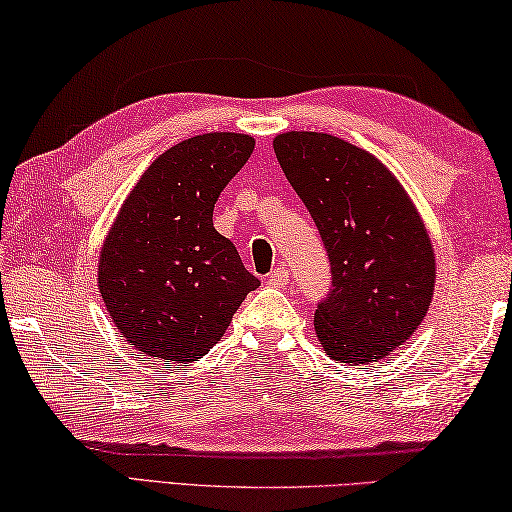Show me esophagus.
Returning <instances> with one entry per match:
<instances>
[{
  "instance_id": "obj_1",
  "label": "esophagus",
  "mask_w": 512,
  "mask_h": 512,
  "mask_svg": "<svg viewBox=\"0 0 512 512\" xmlns=\"http://www.w3.org/2000/svg\"><path fill=\"white\" fill-rule=\"evenodd\" d=\"M268 284L271 286H286L288 284V271L284 266H280V268H275V271L268 275Z\"/></svg>"
}]
</instances>
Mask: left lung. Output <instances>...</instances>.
<instances>
[{
    "label": "left lung",
    "instance_id": "8db88e82",
    "mask_svg": "<svg viewBox=\"0 0 512 512\" xmlns=\"http://www.w3.org/2000/svg\"><path fill=\"white\" fill-rule=\"evenodd\" d=\"M273 147L331 262L313 315L320 345L351 365L385 358L434 293V250L414 203L376 156L338 136L286 132Z\"/></svg>",
    "mask_w": 512,
    "mask_h": 512
}]
</instances>
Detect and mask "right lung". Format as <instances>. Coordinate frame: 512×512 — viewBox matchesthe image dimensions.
I'll use <instances>...</instances> for the list:
<instances>
[{
    "instance_id": "1",
    "label": "right lung",
    "mask_w": 512,
    "mask_h": 512,
    "mask_svg": "<svg viewBox=\"0 0 512 512\" xmlns=\"http://www.w3.org/2000/svg\"><path fill=\"white\" fill-rule=\"evenodd\" d=\"M255 138L215 132L170 147L125 199L100 250L98 288L127 342L165 362L206 356L259 280L212 210Z\"/></svg>"
}]
</instances>
